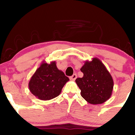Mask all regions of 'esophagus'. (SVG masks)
<instances>
[{
	"label": "esophagus",
	"mask_w": 135,
	"mask_h": 135,
	"mask_svg": "<svg viewBox=\"0 0 135 135\" xmlns=\"http://www.w3.org/2000/svg\"><path fill=\"white\" fill-rule=\"evenodd\" d=\"M77 78V75L76 74H74V75H72V76L70 77V79L72 80H75Z\"/></svg>",
	"instance_id": "obj_1"
}]
</instances>
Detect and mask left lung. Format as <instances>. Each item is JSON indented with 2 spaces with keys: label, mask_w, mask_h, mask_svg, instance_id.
I'll list each match as a JSON object with an SVG mask.
<instances>
[{
  "label": "left lung",
  "mask_w": 135,
  "mask_h": 135,
  "mask_svg": "<svg viewBox=\"0 0 135 135\" xmlns=\"http://www.w3.org/2000/svg\"><path fill=\"white\" fill-rule=\"evenodd\" d=\"M82 78L75 80L82 97L91 104H102L112 95L114 80L103 63L97 58L85 61L80 69Z\"/></svg>",
  "instance_id": "8db88e82"
}]
</instances>
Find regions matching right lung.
<instances>
[{"mask_svg":"<svg viewBox=\"0 0 135 135\" xmlns=\"http://www.w3.org/2000/svg\"><path fill=\"white\" fill-rule=\"evenodd\" d=\"M69 80V77L57 68L55 61L50 63L43 61L31 77L28 88L36 98L41 100H49L60 95Z\"/></svg>","mask_w":135,"mask_h":135,"instance_id":"right-lung-1","label":"right lung"}]
</instances>
